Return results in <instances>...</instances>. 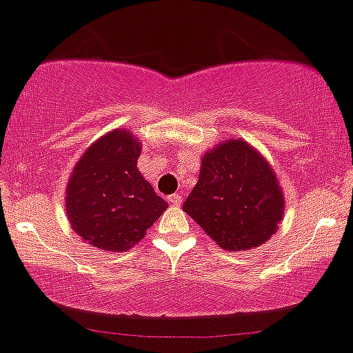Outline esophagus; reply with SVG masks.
I'll use <instances>...</instances> for the list:
<instances>
[{"instance_id":"obj_1","label":"esophagus","mask_w":353,"mask_h":353,"mask_svg":"<svg viewBox=\"0 0 353 353\" xmlns=\"http://www.w3.org/2000/svg\"><path fill=\"white\" fill-rule=\"evenodd\" d=\"M168 202L172 204V206H179L181 202H183V195L181 194H172V195H168Z\"/></svg>"}]
</instances>
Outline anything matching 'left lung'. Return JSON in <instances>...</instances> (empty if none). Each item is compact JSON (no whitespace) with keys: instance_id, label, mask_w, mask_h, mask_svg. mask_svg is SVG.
Masks as SVG:
<instances>
[{"instance_id":"8db88e82","label":"left lung","mask_w":353,"mask_h":353,"mask_svg":"<svg viewBox=\"0 0 353 353\" xmlns=\"http://www.w3.org/2000/svg\"><path fill=\"white\" fill-rule=\"evenodd\" d=\"M183 210L225 250L265 243L283 219L284 199L263 156L243 140H228L202 158Z\"/></svg>"}]
</instances>
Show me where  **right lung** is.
Masks as SVG:
<instances>
[{"mask_svg": "<svg viewBox=\"0 0 353 353\" xmlns=\"http://www.w3.org/2000/svg\"><path fill=\"white\" fill-rule=\"evenodd\" d=\"M140 151L130 131L115 130L88 147L70 176V228L97 249H131L168 208L139 172Z\"/></svg>", "mask_w": 353, "mask_h": 353, "instance_id": "1", "label": "right lung"}]
</instances>
